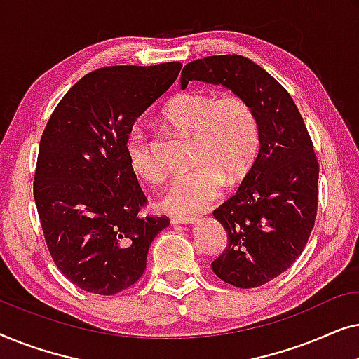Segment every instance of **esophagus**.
I'll return each mask as SVG.
<instances>
[{"mask_svg": "<svg viewBox=\"0 0 359 359\" xmlns=\"http://www.w3.org/2000/svg\"><path fill=\"white\" fill-rule=\"evenodd\" d=\"M171 224H193L196 222V217H183V215H173L170 219Z\"/></svg>", "mask_w": 359, "mask_h": 359, "instance_id": "obj_1", "label": "esophagus"}]
</instances>
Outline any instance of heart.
<instances>
[{
  "label": "heart",
  "instance_id": "heart-1",
  "mask_svg": "<svg viewBox=\"0 0 359 359\" xmlns=\"http://www.w3.org/2000/svg\"><path fill=\"white\" fill-rule=\"evenodd\" d=\"M163 119L191 135L193 168L173 176L161 205L171 214H198L219 198L224 181L237 184L253 168L262 147L257 111L243 96L227 93L215 97L208 91H186L161 111ZM124 150L130 170L156 184L165 171L151 151L144 129L127 132Z\"/></svg>",
  "mask_w": 359,
  "mask_h": 359
}]
</instances>
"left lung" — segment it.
I'll list each match as a JSON object with an SVG mask.
<instances>
[{
  "mask_svg": "<svg viewBox=\"0 0 359 359\" xmlns=\"http://www.w3.org/2000/svg\"><path fill=\"white\" fill-rule=\"evenodd\" d=\"M193 80L230 88L258 114V158L237 194L214 210L227 247L210 266L235 287L263 286L296 262L316 224L318 160L312 139L286 88L247 57L191 62L181 73V88Z\"/></svg>",
  "mask_w": 359,
  "mask_h": 359,
  "instance_id": "1",
  "label": "left lung"
}]
</instances>
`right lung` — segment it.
<instances>
[{"instance_id": "1", "label": "right lung", "mask_w": 359, "mask_h": 359, "mask_svg": "<svg viewBox=\"0 0 359 359\" xmlns=\"http://www.w3.org/2000/svg\"><path fill=\"white\" fill-rule=\"evenodd\" d=\"M181 67L166 62L88 73L43 129L34 199L53 263L83 291L114 296L139 281L151 240L170 225L166 215L142 214L147 198L124 142Z\"/></svg>"}]
</instances>
